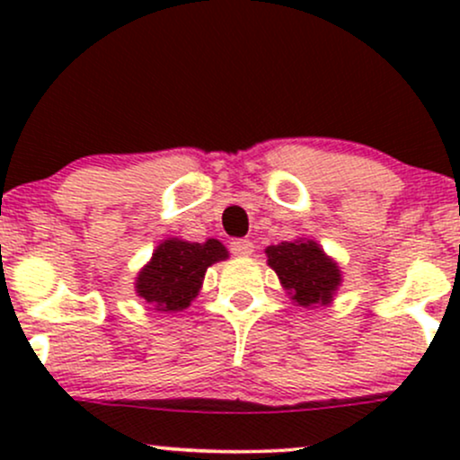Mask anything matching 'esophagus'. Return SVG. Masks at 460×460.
<instances>
[{
    "mask_svg": "<svg viewBox=\"0 0 460 460\" xmlns=\"http://www.w3.org/2000/svg\"><path fill=\"white\" fill-rule=\"evenodd\" d=\"M252 251H255V244H252L251 240H234V242H231V252H234V255L248 257V255H252Z\"/></svg>",
    "mask_w": 460,
    "mask_h": 460,
    "instance_id": "1",
    "label": "esophagus"
}]
</instances>
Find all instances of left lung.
<instances>
[{
    "label": "left lung",
    "instance_id": "8db88e82",
    "mask_svg": "<svg viewBox=\"0 0 460 460\" xmlns=\"http://www.w3.org/2000/svg\"><path fill=\"white\" fill-rule=\"evenodd\" d=\"M268 266L300 307L329 305L341 283L340 266L314 240L281 242L266 248Z\"/></svg>",
    "mask_w": 460,
    "mask_h": 460
}]
</instances>
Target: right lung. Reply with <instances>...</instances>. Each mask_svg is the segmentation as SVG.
Wrapping results in <instances>:
<instances>
[{
  "instance_id": "right-lung-1",
  "label": "right lung",
  "mask_w": 460,
  "mask_h": 460,
  "mask_svg": "<svg viewBox=\"0 0 460 460\" xmlns=\"http://www.w3.org/2000/svg\"><path fill=\"white\" fill-rule=\"evenodd\" d=\"M229 257L218 240L186 242L168 237L136 277V294L155 311H183L199 296L205 270Z\"/></svg>"
}]
</instances>
